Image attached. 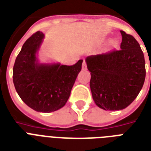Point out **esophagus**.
<instances>
[{
  "instance_id": "obj_1",
  "label": "esophagus",
  "mask_w": 151,
  "mask_h": 151,
  "mask_svg": "<svg viewBox=\"0 0 151 151\" xmlns=\"http://www.w3.org/2000/svg\"><path fill=\"white\" fill-rule=\"evenodd\" d=\"M82 68H83V69H86V63L85 61H83V65H82Z\"/></svg>"
}]
</instances>
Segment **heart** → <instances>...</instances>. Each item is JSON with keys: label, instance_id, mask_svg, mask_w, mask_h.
Returning a JSON list of instances; mask_svg holds the SVG:
<instances>
[{"label": "heart", "instance_id": "1", "mask_svg": "<svg viewBox=\"0 0 151 151\" xmlns=\"http://www.w3.org/2000/svg\"><path fill=\"white\" fill-rule=\"evenodd\" d=\"M112 43H115V41H113V42H112Z\"/></svg>", "mask_w": 151, "mask_h": 151}]
</instances>
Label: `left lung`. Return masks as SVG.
Instances as JSON below:
<instances>
[{
    "instance_id": "left-lung-1",
    "label": "left lung",
    "mask_w": 151,
    "mask_h": 151,
    "mask_svg": "<svg viewBox=\"0 0 151 151\" xmlns=\"http://www.w3.org/2000/svg\"><path fill=\"white\" fill-rule=\"evenodd\" d=\"M120 50L86 58L93 99L99 108L117 111L127 108L138 96L146 77L144 55L132 35L120 31Z\"/></svg>"
}]
</instances>
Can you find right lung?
Instances as JSON below:
<instances>
[{
  "instance_id": "add662e5",
  "label": "right lung",
  "mask_w": 151,
  "mask_h": 151,
  "mask_svg": "<svg viewBox=\"0 0 151 151\" xmlns=\"http://www.w3.org/2000/svg\"><path fill=\"white\" fill-rule=\"evenodd\" d=\"M43 37L37 31L24 43L14 61L13 83L24 103L37 111L49 113L65 106L83 60L73 65L39 63L37 54Z\"/></svg>"
}]
</instances>
